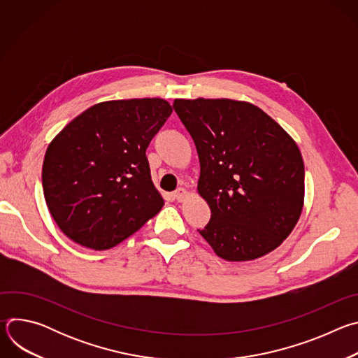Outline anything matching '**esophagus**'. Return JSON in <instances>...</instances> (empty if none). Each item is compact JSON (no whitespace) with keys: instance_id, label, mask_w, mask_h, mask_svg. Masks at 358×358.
Returning a JSON list of instances; mask_svg holds the SVG:
<instances>
[{"instance_id":"34e87169","label":"esophagus","mask_w":358,"mask_h":358,"mask_svg":"<svg viewBox=\"0 0 358 358\" xmlns=\"http://www.w3.org/2000/svg\"><path fill=\"white\" fill-rule=\"evenodd\" d=\"M187 195H188V192H187L184 188H178V189L174 192V198H176L178 202L184 201V199L187 198Z\"/></svg>"}]
</instances>
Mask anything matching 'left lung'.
Wrapping results in <instances>:
<instances>
[{
  "mask_svg": "<svg viewBox=\"0 0 358 358\" xmlns=\"http://www.w3.org/2000/svg\"><path fill=\"white\" fill-rule=\"evenodd\" d=\"M173 108L195 143L198 192L211 210L198 232L225 261H252L276 249L303 208L297 144L248 101L176 99Z\"/></svg>",
  "mask_w": 358,
  "mask_h": 358,
  "instance_id": "8db88e82",
  "label": "left lung"
}]
</instances>
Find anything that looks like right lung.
<instances>
[{"label":"right lung","instance_id":"obj_1","mask_svg":"<svg viewBox=\"0 0 358 358\" xmlns=\"http://www.w3.org/2000/svg\"><path fill=\"white\" fill-rule=\"evenodd\" d=\"M171 113L159 97L103 101L50 141L43 195L69 239L110 249L160 213L164 199L151 181L145 150Z\"/></svg>","mask_w":358,"mask_h":358}]
</instances>
